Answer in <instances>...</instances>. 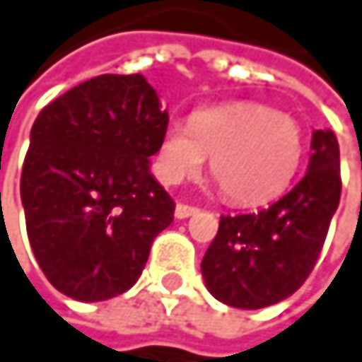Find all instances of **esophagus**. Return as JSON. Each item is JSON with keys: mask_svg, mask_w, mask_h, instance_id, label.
<instances>
[{"mask_svg": "<svg viewBox=\"0 0 362 362\" xmlns=\"http://www.w3.org/2000/svg\"><path fill=\"white\" fill-rule=\"evenodd\" d=\"M197 212L195 206H189V204H177L175 206V218H189Z\"/></svg>", "mask_w": 362, "mask_h": 362, "instance_id": "1", "label": "esophagus"}]
</instances>
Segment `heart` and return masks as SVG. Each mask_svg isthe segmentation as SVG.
Listing matches in <instances>:
<instances>
[{"label":"heart","instance_id":"heart-1","mask_svg":"<svg viewBox=\"0 0 362 362\" xmlns=\"http://www.w3.org/2000/svg\"><path fill=\"white\" fill-rule=\"evenodd\" d=\"M227 199L259 204L290 185L300 156V124L257 103L199 109L191 124L171 122L160 137L156 171L165 185L197 175L208 158Z\"/></svg>","mask_w":362,"mask_h":362}]
</instances>
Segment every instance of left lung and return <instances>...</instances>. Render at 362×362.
Listing matches in <instances>:
<instances>
[{"mask_svg": "<svg viewBox=\"0 0 362 362\" xmlns=\"http://www.w3.org/2000/svg\"><path fill=\"white\" fill-rule=\"evenodd\" d=\"M339 144L313 131L307 173L272 206L221 216L202 259L208 292L236 309H262L292 296L311 274L339 206Z\"/></svg>", "mask_w": 362, "mask_h": 362, "instance_id": "obj_1", "label": "left lung"}]
</instances>
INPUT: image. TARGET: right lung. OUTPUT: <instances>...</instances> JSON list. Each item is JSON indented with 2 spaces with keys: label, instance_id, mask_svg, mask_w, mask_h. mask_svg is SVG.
Instances as JSON below:
<instances>
[{
  "label": "right lung",
  "instance_id": "right-lung-1",
  "mask_svg": "<svg viewBox=\"0 0 362 362\" xmlns=\"http://www.w3.org/2000/svg\"><path fill=\"white\" fill-rule=\"evenodd\" d=\"M167 111L144 74H100L36 117L21 173L28 238L51 286L98 303L131 290L175 204L150 173Z\"/></svg>",
  "mask_w": 362,
  "mask_h": 362
}]
</instances>
